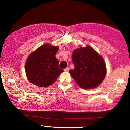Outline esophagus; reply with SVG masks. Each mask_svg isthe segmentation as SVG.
<instances>
[{
	"label": "esophagus",
	"instance_id": "esophagus-1",
	"mask_svg": "<svg viewBox=\"0 0 130 130\" xmlns=\"http://www.w3.org/2000/svg\"><path fill=\"white\" fill-rule=\"evenodd\" d=\"M69 68L68 67H67L66 68L64 69V72H68V70H69Z\"/></svg>",
	"mask_w": 130,
	"mask_h": 130
}]
</instances>
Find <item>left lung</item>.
I'll use <instances>...</instances> for the list:
<instances>
[{
    "instance_id": "1",
    "label": "left lung",
    "mask_w": 130,
    "mask_h": 130,
    "mask_svg": "<svg viewBox=\"0 0 130 130\" xmlns=\"http://www.w3.org/2000/svg\"><path fill=\"white\" fill-rule=\"evenodd\" d=\"M72 61L75 68L69 72L81 88H94L104 80L106 67L104 58L91 46L87 45L75 49Z\"/></svg>"
}]
</instances>
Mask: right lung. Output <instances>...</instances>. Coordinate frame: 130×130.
I'll use <instances>...</instances> for the list:
<instances>
[{"instance_id":"1","label":"right lung","mask_w":130,"mask_h":130,"mask_svg":"<svg viewBox=\"0 0 130 130\" xmlns=\"http://www.w3.org/2000/svg\"><path fill=\"white\" fill-rule=\"evenodd\" d=\"M58 46L46 43L31 53L27 58L25 73L29 81L39 87H45L54 83L64 71L58 67L55 55Z\"/></svg>"}]
</instances>
